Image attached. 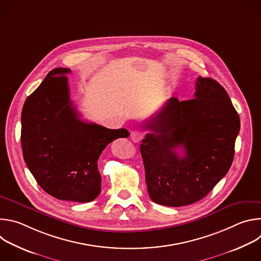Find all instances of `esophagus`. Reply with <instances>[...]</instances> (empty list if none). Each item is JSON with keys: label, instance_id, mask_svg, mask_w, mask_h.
Wrapping results in <instances>:
<instances>
[{"label": "esophagus", "instance_id": "1", "mask_svg": "<svg viewBox=\"0 0 261 261\" xmlns=\"http://www.w3.org/2000/svg\"><path fill=\"white\" fill-rule=\"evenodd\" d=\"M142 137H143V133L140 132V131H138V130L131 132V139H132L134 142H139Z\"/></svg>", "mask_w": 261, "mask_h": 261}]
</instances>
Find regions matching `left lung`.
<instances>
[{"label":"left lung","mask_w":261,"mask_h":261,"mask_svg":"<svg viewBox=\"0 0 261 261\" xmlns=\"http://www.w3.org/2000/svg\"><path fill=\"white\" fill-rule=\"evenodd\" d=\"M195 86L193 99L170 98L142 126L152 131L141 140L140 153L148 195L158 204L182 206L202 199L233 161L239 114L215 80L199 76Z\"/></svg>","instance_id":"left-lung-1"}]
</instances>
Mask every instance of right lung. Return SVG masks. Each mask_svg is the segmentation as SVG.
<instances>
[{
	"label": "right lung",
	"instance_id": "obj_1",
	"mask_svg": "<svg viewBox=\"0 0 261 261\" xmlns=\"http://www.w3.org/2000/svg\"><path fill=\"white\" fill-rule=\"evenodd\" d=\"M68 68L51 70L25 100L21 111L24 162L40 187L67 201L90 202L101 192L98 159L108 143L128 137L127 129L84 122L70 100Z\"/></svg>",
	"mask_w": 261,
	"mask_h": 261
}]
</instances>
